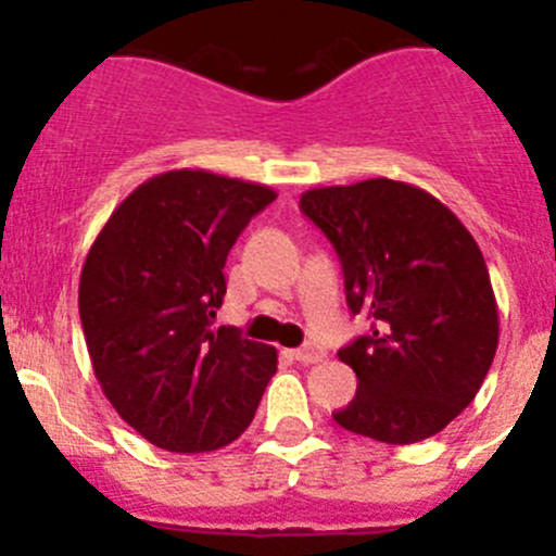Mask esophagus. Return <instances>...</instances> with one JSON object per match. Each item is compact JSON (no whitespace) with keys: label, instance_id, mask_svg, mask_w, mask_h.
Masks as SVG:
<instances>
[{"label":"esophagus","instance_id":"34e87169","mask_svg":"<svg viewBox=\"0 0 556 556\" xmlns=\"http://www.w3.org/2000/svg\"><path fill=\"white\" fill-rule=\"evenodd\" d=\"M293 357L299 363H319L325 357V350L317 344H306L301 346V350H293Z\"/></svg>","mask_w":556,"mask_h":556}]
</instances>
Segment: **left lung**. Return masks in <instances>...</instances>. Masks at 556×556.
Returning <instances> with one entry per match:
<instances>
[{"instance_id":"8db88e82","label":"left lung","mask_w":556,"mask_h":556,"mask_svg":"<svg viewBox=\"0 0 556 556\" xmlns=\"http://www.w3.org/2000/svg\"><path fill=\"white\" fill-rule=\"evenodd\" d=\"M301 212L333 244L352 314L374 323L339 350L357 392L333 419L384 444L441 433L479 392L501 333L476 239L428 190L387 177L306 190Z\"/></svg>"}]
</instances>
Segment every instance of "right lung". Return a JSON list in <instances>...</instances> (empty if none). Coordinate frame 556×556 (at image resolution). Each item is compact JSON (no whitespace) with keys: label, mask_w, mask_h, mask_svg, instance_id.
Wrapping results in <instances>:
<instances>
[{"label":"right lung","mask_w":556,"mask_h":556,"mask_svg":"<svg viewBox=\"0 0 556 556\" xmlns=\"http://www.w3.org/2000/svg\"><path fill=\"white\" fill-rule=\"evenodd\" d=\"M277 199L268 185L204 169L150 177L121 201L80 274L93 374L115 412L166 452H212L250 428L277 350L212 330L226 257Z\"/></svg>","instance_id":"add662e5"}]
</instances>
